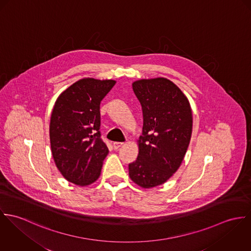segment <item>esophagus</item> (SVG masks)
Wrapping results in <instances>:
<instances>
[{"label":"esophagus","mask_w":251,"mask_h":251,"mask_svg":"<svg viewBox=\"0 0 251 251\" xmlns=\"http://www.w3.org/2000/svg\"><path fill=\"white\" fill-rule=\"evenodd\" d=\"M123 144H124L123 142H113L112 146H113V148H114L115 150H117V149H119Z\"/></svg>","instance_id":"esophagus-1"}]
</instances>
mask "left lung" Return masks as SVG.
I'll use <instances>...</instances> for the list:
<instances>
[{"label": "left lung", "mask_w": 251, "mask_h": 251, "mask_svg": "<svg viewBox=\"0 0 251 251\" xmlns=\"http://www.w3.org/2000/svg\"><path fill=\"white\" fill-rule=\"evenodd\" d=\"M132 86L143 127L129 176L139 187L151 189L166 183L181 166L193 132L192 109L182 90L166 78L141 79Z\"/></svg>", "instance_id": "left-lung-1"}]
</instances>
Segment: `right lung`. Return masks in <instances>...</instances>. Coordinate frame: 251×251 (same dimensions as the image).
Listing matches in <instances>:
<instances>
[{
    "label": "right lung",
    "mask_w": 251,
    "mask_h": 251,
    "mask_svg": "<svg viewBox=\"0 0 251 251\" xmlns=\"http://www.w3.org/2000/svg\"><path fill=\"white\" fill-rule=\"evenodd\" d=\"M113 80L84 78L57 97L50 120V143L57 169L78 186L94 183L109 154L100 138V103Z\"/></svg>",
    "instance_id": "right-lung-1"
}]
</instances>
